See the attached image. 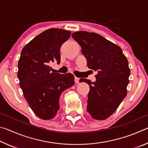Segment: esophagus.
<instances>
[{
  "label": "esophagus",
  "mask_w": 148,
  "mask_h": 148,
  "mask_svg": "<svg viewBox=\"0 0 148 148\" xmlns=\"http://www.w3.org/2000/svg\"><path fill=\"white\" fill-rule=\"evenodd\" d=\"M74 80H75V83H76V84H78V83H79V78H78V77H75Z\"/></svg>",
  "instance_id": "esophagus-1"
}]
</instances>
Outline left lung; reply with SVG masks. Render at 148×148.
I'll return each instance as SVG.
<instances>
[{
	"label": "left lung",
	"instance_id": "obj_1",
	"mask_svg": "<svg viewBox=\"0 0 148 148\" xmlns=\"http://www.w3.org/2000/svg\"><path fill=\"white\" fill-rule=\"evenodd\" d=\"M87 61V66L97 72L96 81L80 79L89 86L87 111L92 118L110 117L127 95L130 69L121 47L101 35L86 31L72 34Z\"/></svg>",
	"mask_w": 148,
	"mask_h": 148
}]
</instances>
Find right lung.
Returning <instances> with one entry per match:
<instances>
[{
    "instance_id": "obj_1",
    "label": "right lung",
    "mask_w": 148,
    "mask_h": 148,
    "mask_svg": "<svg viewBox=\"0 0 148 148\" xmlns=\"http://www.w3.org/2000/svg\"><path fill=\"white\" fill-rule=\"evenodd\" d=\"M71 32L49 29L29 42L23 49L18 62L17 77L25 99L34 113L44 120L56 116L60 108L62 92L74 84L71 73L51 72L49 64L61 61L60 48Z\"/></svg>"
}]
</instances>
